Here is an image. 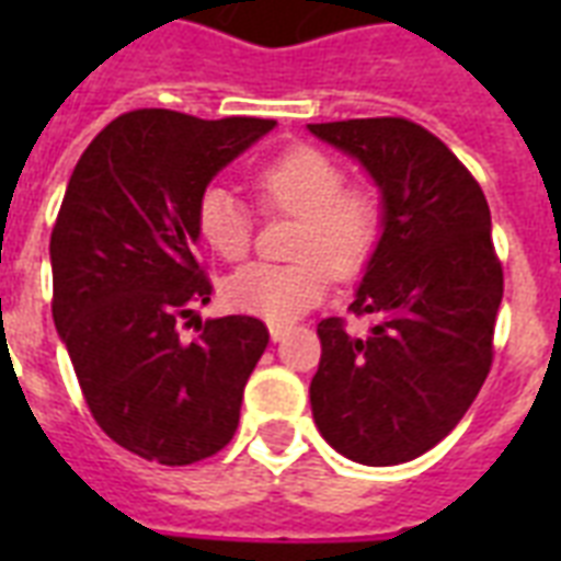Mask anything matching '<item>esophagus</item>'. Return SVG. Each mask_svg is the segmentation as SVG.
I'll return each mask as SVG.
<instances>
[{
    "label": "esophagus",
    "instance_id": "obj_1",
    "mask_svg": "<svg viewBox=\"0 0 561 561\" xmlns=\"http://www.w3.org/2000/svg\"><path fill=\"white\" fill-rule=\"evenodd\" d=\"M285 334H288V329H285V325L271 323V341H273V343H282V341H285Z\"/></svg>",
    "mask_w": 561,
    "mask_h": 561
}]
</instances>
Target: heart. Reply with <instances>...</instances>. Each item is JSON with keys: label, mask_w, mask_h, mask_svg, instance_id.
Here are the masks:
<instances>
[{"label": "heart", "mask_w": 561, "mask_h": 561, "mask_svg": "<svg viewBox=\"0 0 561 561\" xmlns=\"http://www.w3.org/2000/svg\"><path fill=\"white\" fill-rule=\"evenodd\" d=\"M253 186L267 209L299 220L290 255L294 262H250L224 279V302L267 323H290L320 302L329 271L350 279L369 262L378 241V203L367 192H346V174L329 153L290 148L259 165ZM197 236L220 259H241L250 250L253 218L244 201L227 186L203 188L194 209Z\"/></svg>", "instance_id": "heart-1"}]
</instances>
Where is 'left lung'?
<instances>
[{"instance_id":"left-lung-1","label":"left lung","mask_w":561,"mask_h":561,"mask_svg":"<svg viewBox=\"0 0 561 561\" xmlns=\"http://www.w3.org/2000/svg\"><path fill=\"white\" fill-rule=\"evenodd\" d=\"M308 130L358 160L381 192V236L350 306L375 325L355 337L337 317L317 323V431L364 466L416 460L457 427L492 367L504 271L489 203L466 165L408 118Z\"/></svg>"}]
</instances>
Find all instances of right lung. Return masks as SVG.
I'll return each instance as SVG.
<instances>
[{
  "label": "right lung",
  "instance_id": "1",
  "mask_svg": "<svg viewBox=\"0 0 561 561\" xmlns=\"http://www.w3.org/2000/svg\"><path fill=\"white\" fill-rule=\"evenodd\" d=\"M273 118L206 122L134 110L75 165L51 229L55 329L87 408L127 451L188 466L232 439L244 383L271 334L255 317L180 320L209 302L197 264V197L267 136Z\"/></svg>",
  "mask_w": 561,
  "mask_h": 561
}]
</instances>
